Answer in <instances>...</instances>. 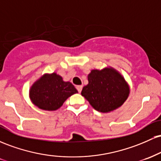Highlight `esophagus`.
<instances>
[{"instance_id":"34e87169","label":"esophagus","mask_w":161,"mask_h":161,"mask_svg":"<svg viewBox=\"0 0 161 161\" xmlns=\"http://www.w3.org/2000/svg\"><path fill=\"white\" fill-rule=\"evenodd\" d=\"M76 88H77V90H78V92H79V93H80V92H82V86H76Z\"/></svg>"}]
</instances>
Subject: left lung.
I'll list each match as a JSON object with an SVG mask.
<instances>
[{
	"instance_id": "obj_1",
	"label": "left lung",
	"mask_w": 161,
	"mask_h": 161,
	"mask_svg": "<svg viewBox=\"0 0 161 161\" xmlns=\"http://www.w3.org/2000/svg\"><path fill=\"white\" fill-rule=\"evenodd\" d=\"M88 80V84L83 87L81 94L97 111H114L128 98L130 92L128 82L111 66L91 70Z\"/></svg>"
}]
</instances>
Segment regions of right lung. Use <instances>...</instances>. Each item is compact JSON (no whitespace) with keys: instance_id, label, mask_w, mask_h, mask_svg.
Listing matches in <instances>:
<instances>
[{"instance_id":"right-lung-1","label":"right lung","mask_w":161,"mask_h":161,"mask_svg":"<svg viewBox=\"0 0 161 161\" xmlns=\"http://www.w3.org/2000/svg\"><path fill=\"white\" fill-rule=\"evenodd\" d=\"M78 91L70 82H65L56 73H45L29 88V98L34 105L43 110L53 111Z\"/></svg>"}]
</instances>
